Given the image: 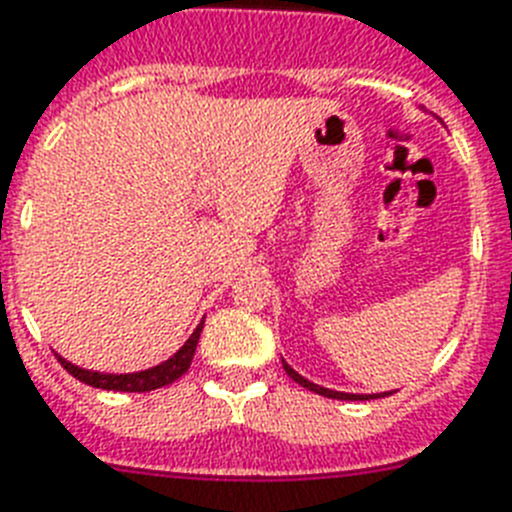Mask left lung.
Here are the masks:
<instances>
[{
    "mask_svg": "<svg viewBox=\"0 0 512 512\" xmlns=\"http://www.w3.org/2000/svg\"><path fill=\"white\" fill-rule=\"evenodd\" d=\"M284 363V371L289 373V376L297 381L299 386H305V389H310V392L315 394H323V397H328V400H378V397H386V394H392V392H381V394H350V392H336V389H326V386L321 384H313V381H307L302 373H297L292 368V365L286 363V360H281Z\"/></svg>",
    "mask_w": 512,
    "mask_h": 512,
    "instance_id": "left-lung-1",
    "label": "left lung"
}]
</instances>
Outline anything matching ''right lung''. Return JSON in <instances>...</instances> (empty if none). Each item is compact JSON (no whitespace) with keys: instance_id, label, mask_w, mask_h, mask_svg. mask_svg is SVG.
Listing matches in <instances>:
<instances>
[{"instance_id":"right-lung-1","label":"right lung","mask_w":512,"mask_h":512,"mask_svg":"<svg viewBox=\"0 0 512 512\" xmlns=\"http://www.w3.org/2000/svg\"><path fill=\"white\" fill-rule=\"evenodd\" d=\"M202 326L205 321H199V326L191 331V336L184 342V347L170 355L165 363L155 365V368H147V371L136 373H99L89 371V368H81V365L70 363L65 357L57 355V360L62 363V368L76 376L78 381L89 386H97V389H110V392H152V389H160V386L173 384L176 378L184 376L189 371L191 360H194V350H197L199 334H202Z\"/></svg>"}]
</instances>
